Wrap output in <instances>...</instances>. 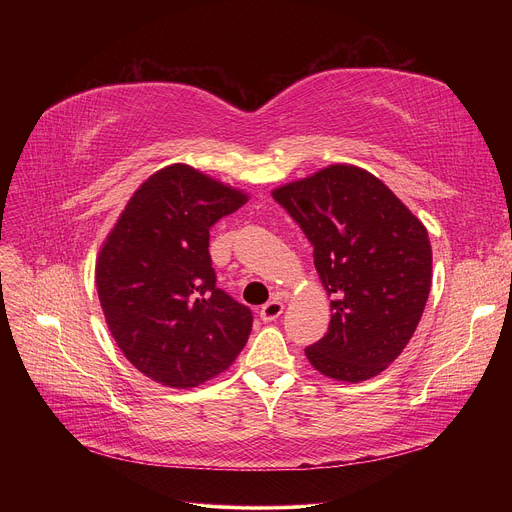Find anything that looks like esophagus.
<instances>
[{
  "instance_id": "esophagus-1",
  "label": "esophagus",
  "mask_w": 512,
  "mask_h": 512,
  "mask_svg": "<svg viewBox=\"0 0 512 512\" xmlns=\"http://www.w3.org/2000/svg\"><path fill=\"white\" fill-rule=\"evenodd\" d=\"M282 311H284V305L274 299V301H267V303L261 307L259 315H261L263 321H276V319L282 315Z\"/></svg>"
}]
</instances>
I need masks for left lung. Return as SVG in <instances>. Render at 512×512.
I'll return each instance as SVG.
<instances>
[{"label":"left lung","instance_id":"1","mask_svg":"<svg viewBox=\"0 0 512 512\" xmlns=\"http://www.w3.org/2000/svg\"><path fill=\"white\" fill-rule=\"evenodd\" d=\"M313 247L332 294L328 334L305 348L328 378L363 382L407 346L432 286L427 230L390 188L355 166H330L276 188Z\"/></svg>","mask_w":512,"mask_h":512}]
</instances>
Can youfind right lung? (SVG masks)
I'll use <instances>...</instances> for the list:
<instances>
[{"label":"right lung","instance_id":"obj_1","mask_svg":"<svg viewBox=\"0 0 512 512\" xmlns=\"http://www.w3.org/2000/svg\"><path fill=\"white\" fill-rule=\"evenodd\" d=\"M247 195L174 164L132 195L97 259V292L116 344L147 378L193 388L232 365L253 311L215 286L209 230Z\"/></svg>","mask_w":512,"mask_h":512}]
</instances>
